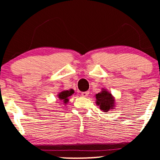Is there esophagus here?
Here are the masks:
<instances>
[{"mask_svg": "<svg viewBox=\"0 0 160 160\" xmlns=\"http://www.w3.org/2000/svg\"><path fill=\"white\" fill-rule=\"evenodd\" d=\"M89 93V91H87V92H82V95L83 96V97H87V96H88Z\"/></svg>", "mask_w": 160, "mask_h": 160, "instance_id": "obj_1", "label": "esophagus"}]
</instances>
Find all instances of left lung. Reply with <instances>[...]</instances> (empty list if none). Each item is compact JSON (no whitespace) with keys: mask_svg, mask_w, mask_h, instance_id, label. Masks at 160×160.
<instances>
[{"mask_svg":"<svg viewBox=\"0 0 160 160\" xmlns=\"http://www.w3.org/2000/svg\"><path fill=\"white\" fill-rule=\"evenodd\" d=\"M95 96L97 99L96 103L100 106V108L102 111L108 112L111 108H113V104H114V99L111 94L107 92L106 89L97 94Z\"/></svg>","mask_w":160,"mask_h":160,"instance_id":"obj_1","label":"left lung"}]
</instances>
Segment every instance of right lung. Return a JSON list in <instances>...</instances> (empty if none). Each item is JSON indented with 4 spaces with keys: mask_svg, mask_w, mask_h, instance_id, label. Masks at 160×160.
Instances as JSON below:
<instances>
[{
    "mask_svg": "<svg viewBox=\"0 0 160 160\" xmlns=\"http://www.w3.org/2000/svg\"><path fill=\"white\" fill-rule=\"evenodd\" d=\"M73 92H74V91L73 90V89H71V90L63 91L58 95L59 98H60V100H62L63 101H64L65 103H66V102L68 101V98L69 96L72 95V94H73Z\"/></svg>",
    "mask_w": 160,
    "mask_h": 160,
    "instance_id": "add662e5",
    "label": "right lung"
}]
</instances>
